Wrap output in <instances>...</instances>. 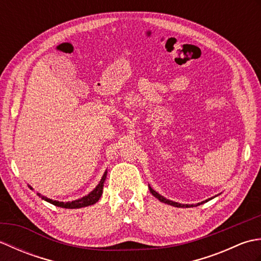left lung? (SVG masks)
I'll use <instances>...</instances> for the list:
<instances>
[{
  "label": "left lung",
  "mask_w": 261,
  "mask_h": 261,
  "mask_svg": "<svg viewBox=\"0 0 261 261\" xmlns=\"http://www.w3.org/2000/svg\"><path fill=\"white\" fill-rule=\"evenodd\" d=\"M148 187H149V191H150V193L152 194V195H153L154 197H156V198H158L160 202H163V203H165V204H168V205H173V206H175V207H193V206H198V205H201V204H203V203H205V202L210 201V199H212V198L216 197V195H215L214 197H211V198H208V199H205V201H203V202H201V203H197V204H180V203H177V202H174V201H170V199L164 197L163 195H160L159 193H157L156 191L152 190V188L150 187V185H149Z\"/></svg>",
  "instance_id": "1"
}]
</instances>
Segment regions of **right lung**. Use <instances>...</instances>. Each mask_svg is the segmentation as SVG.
Here are the masks:
<instances>
[{
  "label": "right lung",
  "mask_w": 261,
  "mask_h": 261,
  "mask_svg": "<svg viewBox=\"0 0 261 261\" xmlns=\"http://www.w3.org/2000/svg\"><path fill=\"white\" fill-rule=\"evenodd\" d=\"M107 175H108V170H105V173L103 174L101 180L97 184V186L94 188V190L88 193L87 195L83 196L79 199H75V201H71V202H59V201H54L51 198H48L46 196H42L41 194L37 193V195L39 197H41L42 199H45L46 202L50 203L53 205H56V206L59 207H64V208H81V207H85V206H90V205L95 204L96 202H98L99 197L102 196V193H103V186H104V181L105 178H107ZM29 187L32 190V187L29 185Z\"/></svg>",
  "instance_id": "obj_1"
}]
</instances>
